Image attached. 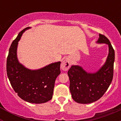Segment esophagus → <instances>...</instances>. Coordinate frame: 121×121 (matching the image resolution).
<instances>
[{"label": "esophagus", "mask_w": 121, "mask_h": 121, "mask_svg": "<svg viewBox=\"0 0 121 121\" xmlns=\"http://www.w3.org/2000/svg\"><path fill=\"white\" fill-rule=\"evenodd\" d=\"M70 67V62L68 58H65L61 64V68L64 71H67Z\"/></svg>", "instance_id": "esophagus-1"}]
</instances>
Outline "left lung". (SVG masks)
Listing matches in <instances>:
<instances>
[{
  "instance_id": "8db88e82",
  "label": "left lung",
  "mask_w": 121,
  "mask_h": 121,
  "mask_svg": "<svg viewBox=\"0 0 121 121\" xmlns=\"http://www.w3.org/2000/svg\"><path fill=\"white\" fill-rule=\"evenodd\" d=\"M97 43L108 46L106 61L95 73H88L79 65H71L68 71L70 90L73 100L79 104H90L100 99L106 92L113 77L115 51L108 39L99 34Z\"/></svg>"
}]
</instances>
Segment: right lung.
<instances>
[{
    "instance_id": "1",
    "label": "right lung",
    "mask_w": 121,
    "mask_h": 121,
    "mask_svg": "<svg viewBox=\"0 0 121 121\" xmlns=\"http://www.w3.org/2000/svg\"><path fill=\"white\" fill-rule=\"evenodd\" d=\"M27 27L19 33L9 48L6 73L15 92L22 99L30 103L42 104L53 97L56 79L60 73V62L51 63L37 70H31L19 62L17 50L18 42Z\"/></svg>"
}]
</instances>
